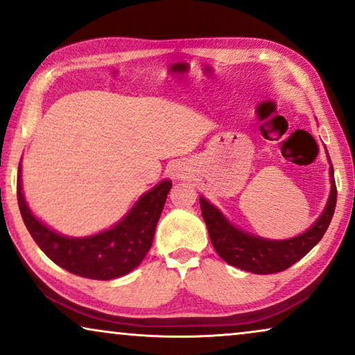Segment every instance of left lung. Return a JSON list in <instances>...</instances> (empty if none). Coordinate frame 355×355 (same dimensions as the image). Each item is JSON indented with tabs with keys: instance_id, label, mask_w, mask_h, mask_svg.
Masks as SVG:
<instances>
[{
	"instance_id": "1",
	"label": "left lung",
	"mask_w": 355,
	"mask_h": 355,
	"mask_svg": "<svg viewBox=\"0 0 355 355\" xmlns=\"http://www.w3.org/2000/svg\"><path fill=\"white\" fill-rule=\"evenodd\" d=\"M329 178H331V192L322 215L302 234L284 241L263 239L239 230L231 225L215 205L200 197L202 216L216 254L226 263L255 275H270L288 270L318 244L331 223L338 197L333 166H329Z\"/></svg>"
}]
</instances>
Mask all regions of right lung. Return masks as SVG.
<instances>
[{
  "mask_svg": "<svg viewBox=\"0 0 355 355\" xmlns=\"http://www.w3.org/2000/svg\"><path fill=\"white\" fill-rule=\"evenodd\" d=\"M171 186L169 179L157 184L113 227L87 237L62 236L33 215L24 198L21 164L17 203L28 232L48 259L82 278L108 281L130 273L145 259Z\"/></svg>",
  "mask_w": 355,
  "mask_h": 355,
  "instance_id": "obj_1",
  "label": "right lung"
}]
</instances>
